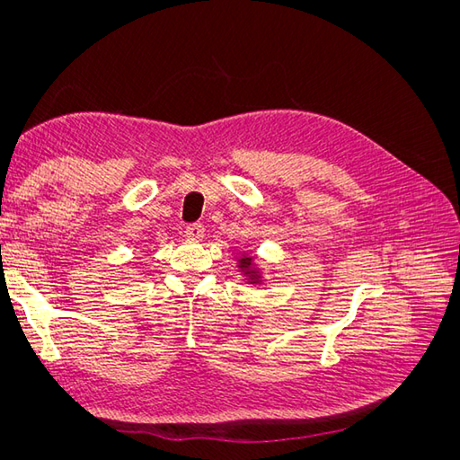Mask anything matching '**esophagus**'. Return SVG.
I'll return each instance as SVG.
<instances>
[{
    "instance_id": "esophagus-1",
    "label": "esophagus",
    "mask_w": 460,
    "mask_h": 460,
    "mask_svg": "<svg viewBox=\"0 0 460 460\" xmlns=\"http://www.w3.org/2000/svg\"><path fill=\"white\" fill-rule=\"evenodd\" d=\"M184 232H186V235H188L190 240L199 242V240H203V235H205V226L199 225V222H196V225H188Z\"/></svg>"
}]
</instances>
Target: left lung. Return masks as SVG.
Returning <instances> with one entry per match:
<instances>
[{
  "instance_id": "left-lung-1",
  "label": "left lung",
  "mask_w": 460,
  "mask_h": 460,
  "mask_svg": "<svg viewBox=\"0 0 460 460\" xmlns=\"http://www.w3.org/2000/svg\"><path fill=\"white\" fill-rule=\"evenodd\" d=\"M238 269L243 272L245 280L249 284H262V276H261L259 269L255 267V257L242 253L240 259H238Z\"/></svg>"
}]
</instances>
